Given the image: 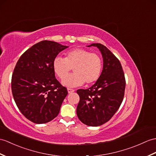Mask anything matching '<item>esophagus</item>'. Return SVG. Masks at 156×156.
<instances>
[{"instance_id": "esophagus-1", "label": "esophagus", "mask_w": 156, "mask_h": 156, "mask_svg": "<svg viewBox=\"0 0 156 156\" xmlns=\"http://www.w3.org/2000/svg\"><path fill=\"white\" fill-rule=\"evenodd\" d=\"M67 90H68V93H69V94L74 92V89H72V88H68Z\"/></svg>"}]
</instances>
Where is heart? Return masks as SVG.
<instances>
[{"mask_svg":"<svg viewBox=\"0 0 156 156\" xmlns=\"http://www.w3.org/2000/svg\"><path fill=\"white\" fill-rule=\"evenodd\" d=\"M54 73L60 79L67 76L73 68L75 72L62 80L68 87L92 84L99 79L103 62L98 54L84 48H74L65 54V58L56 57L52 63Z\"/></svg>","mask_w":156,"mask_h":156,"instance_id":"heart-1","label":"heart"}]
</instances>
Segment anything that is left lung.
<instances>
[{
	"instance_id": "left-lung-1",
	"label": "left lung",
	"mask_w": 156,
	"mask_h": 156,
	"mask_svg": "<svg viewBox=\"0 0 156 156\" xmlns=\"http://www.w3.org/2000/svg\"><path fill=\"white\" fill-rule=\"evenodd\" d=\"M102 54L104 66L99 79L88 89H79L76 113L82 123L99 126L108 122L118 111L124 99L126 79L120 62L106 46L94 43Z\"/></svg>"
}]
</instances>
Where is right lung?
Wrapping results in <instances>:
<instances>
[{
    "label": "right lung",
    "instance_id": "right-lung-1",
    "mask_svg": "<svg viewBox=\"0 0 156 156\" xmlns=\"http://www.w3.org/2000/svg\"><path fill=\"white\" fill-rule=\"evenodd\" d=\"M66 48L54 41H41L22 54L14 67V100L24 116L35 124L55 118L68 94L66 87L55 78L52 66L54 59Z\"/></svg>",
    "mask_w": 156,
    "mask_h": 156
}]
</instances>
